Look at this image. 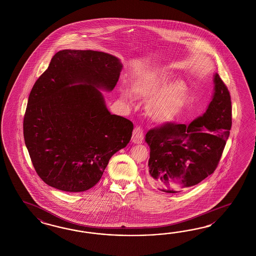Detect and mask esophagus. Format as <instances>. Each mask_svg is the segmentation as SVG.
<instances>
[{
  "label": "esophagus",
  "instance_id": "34e87169",
  "mask_svg": "<svg viewBox=\"0 0 256 256\" xmlns=\"http://www.w3.org/2000/svg\"><path fill=\"white\" fill-rule=\"evenodd\" d=\"M143 138H144L143 130L140 127H136L132 134V142H134V144H140L142 143Z\"/></svg>",
  "mask_w": 256,
  "mask_h": 256
}]
</instances>
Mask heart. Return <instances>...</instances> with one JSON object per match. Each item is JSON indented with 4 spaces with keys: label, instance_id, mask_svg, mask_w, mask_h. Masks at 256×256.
Here are the masks:
<instances>
[{
    "label": "heart",
    "instance_id": "heart-1",
    "mask_svg": "<svg viewBox=\"0 0 256 256\" xmlns=\"http://www.w3.org/2000/svg\"><path fill=\"white\" fill-rule=\"evenodd\" d=\"M171 73L164 69H150L134 74L131 78L130 88L132 95L148 99L146 113L156 122H168L182 110L188 97V86L180 78L168 81ZM120 94L124 101H131L132 95L126 88Z\"/></svg>",
    "mask_w": 256,
    "mask_h": 256
}]
</instances>
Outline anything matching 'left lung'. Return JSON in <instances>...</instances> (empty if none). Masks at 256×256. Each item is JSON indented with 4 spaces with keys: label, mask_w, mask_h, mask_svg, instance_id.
<instances>
[{
    "label": "left lung",
    "mask_w": 256,
    "mask_h": 256,
    "mask_svg": "<svg viewBox=\"0 0 256 256\" xmlns=\"http://www.w3.org/2000/svg\"><path fill=\"white\" fill-rule=\"evenodd\" d=\"M214 92L204 114L190 124H166L146 132L148 180L174 194L201 182L217 168L232 126L231 98L216 73Z\"/></svg>",
    "instance_id": "1"
}]
</instances>
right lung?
<instances>
[{
  "instance_id": "right-lung-1",
  "label": "right lung",
  "mask_w": 256,
  "mask_h": 256,
  "mask_svg": "<svg viewBox=\"0 0 256 256\" xmlns=\"http://www.w3.org/2000/svg\"><path fill=\"white\" fill-rule=\"evenodd\" d=\"M122 69L108 53L57 52L30 90L23 122L25 145L38 176L64 192H84L127 146L134 125L112 115L101 90L111 92Z\"/></svg>"
}]
</instances>
